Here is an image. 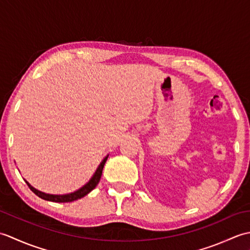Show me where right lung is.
<instances>
[{
  "label": "right lung",
  "instance_id": "obj_1",
  "mask_svg": "<svg viewBox=\"0 0 250 250\" xmlns=\"http://www.w3.org/2000/svg\"><path fill=\"white\" fill-rule=\"evenodd\" d=\"M108 155L106 156L102 162L100 163V166L98 167L97 171L94 172V174L92 175V177L89 179V182L83 185L82 188H79L78 190L74 191V192L71 193H66V194H49V193H45V192H42V191L35 189L34 187H32V186L26 182V185L29 186V188L33 191V192L37 195L40 196L41 199L46 200V201H51V202H58V203H66V202H73V201H76L78 199H82L83 198L84 195H87L89 192H91V191L97 187V185L99 184L101 176H102V172H103V167L105 166V162L107 160Z\"/></svg>",
  "mask_w": 250,
  "mask_h": 250
}]
</instances>
